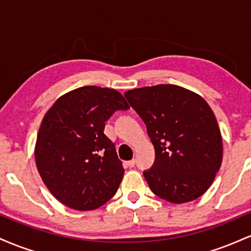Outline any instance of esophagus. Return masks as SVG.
Returning a JSON list of instances; mask_svg holds the SVG:
<instances>
[{
    "label": "esophagus",
    "mask_w": 251,
    "mask_h": 251,
    "mask_svg": "<svg viewBox=\"0 0 251 251\" xmlns=\"http://www.w3.org/2000/svg\"><path fill=\"white\" fill-rule=\"evenodd\" d=\"M125 165L127 166V168H133L135 165V160L132 159V160H128V162H125Z\"/></svg>",
    "instance_id": "esophagus-1"
}]
</instances>
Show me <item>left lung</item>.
Returning a JSON list of instances; mask_svg holds the SVG:
<instances>
[{"instance_id":"1","label":"left lung","mask_w":251,"mask_h":251,"mask_svg":"<svg viewBox=\"0 0 251 251\" xmlns=\"http://www.w3.org/2000/svg\"><path fill=\"white\" fill-rule=\"evenodd\" d=\"M125 97L154 146L153 168L144 172L152 192L175 204L205 194L223 159L222 134L209 103L177 85L129 89Z\"/></svg>"}]
</instances>
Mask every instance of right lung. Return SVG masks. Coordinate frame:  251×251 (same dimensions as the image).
<instances>
[{
	"label": "right lung",
	"mask_w": 251,
	"mask_h": 251,
	"mask_svg": "<svg viewBox=\"0 0 251 251\" xmlns=\"http://www.w3.org/2000/svg\"><path fill=\"white\" fill-rule=\"evenodd\" d=\"M127 108L116 89L83 86L60 97L45 114L35 164L45 185L63 205L88 211L116 195L125 171L103 128L117 109Z\"/></svg>",
	"instance_id": "1"
}]
</instances>
